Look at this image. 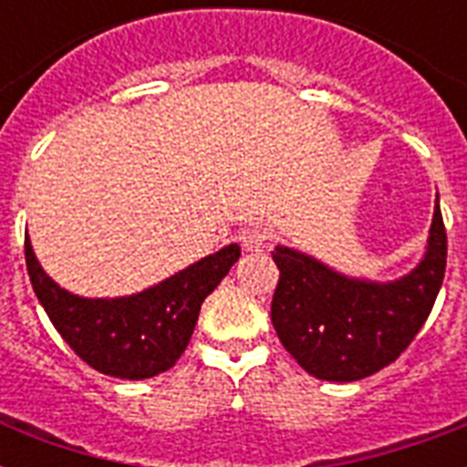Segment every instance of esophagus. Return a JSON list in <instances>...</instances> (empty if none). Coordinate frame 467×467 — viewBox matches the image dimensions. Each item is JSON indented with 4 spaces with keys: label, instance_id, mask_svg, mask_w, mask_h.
Masks as SVG:
<instances>
[{
    "label": "esophagus",
    "instance_id": "34e87169",
    "mask_svg": "<svg viewBox=\"0 0 467 467\" xmlns=\"http://www.w3.org/2000/svg\"><path fill=\"white\" fill-rule=\"evenodd\" d=\"M240 242L247 252H262V249L269 244V230L262 225L247 227V230H242Z\"/></svg>",
    "mask_w": 467,
    "mask_h": 467
}]
</instances>
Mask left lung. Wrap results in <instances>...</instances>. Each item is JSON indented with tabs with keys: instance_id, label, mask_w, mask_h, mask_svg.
Returning a JSON list of instances; mask_svg holds the SVG:
<instances>
[{
	"instance_id": "obj_1",
	"label": "left lung",
	"mask_w": 467,
	"mask_h": 467,
	"mask_svg": "<svg viewBox=\"0 0 467 467\" xmlns=\"http://www.w3.org/2000/svg\"><path fill=\"white\" fill-rule=\"evenodd\" d=\"M446 252L439 196L424 259L390 284L348 278L278 244L274 262L281 276L271 300L278 339L319 380L351 383L373 376L390 366L427 322L443 284Z\"/></svg>"
}]
</instances>
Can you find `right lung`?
Wrapping results in <instances>:
<instances>
[{
  "label": "right lung",
  "instance_id": "add662e5",
  "mask_svg": "<svg viewBox=\"0 0 467 467\" xmlns=\"http://www.w3.org/2000/svg\"><path fill=\"white\" fill-rule=\"evenodd\" d=\"M24 249L33 291L62 339L94 370L128 380L152 378L179 361L203 300L240 259V247L227 244L148 291L126 298H79L40 269L28 234Z\"/></svg>",
  "mask_w": 467,
  "mask_h": 467
}]
</instances>
